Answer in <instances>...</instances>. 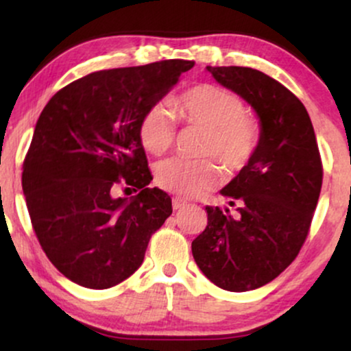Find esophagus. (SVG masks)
<instances>
[{"instance_id": "34e87169", "label": "esophagus", "mask_w": 351, "mask_h": 351, "mask_svg": "<svg viewBox=\"0 0 351 351\" xmlns=\"http://www.w3.org/2000/svg\"><path fill=\"white\" fill-rule=\"evenodd\" d=\"M186 204V201L184 199V198H172V208L174 209H180V208H184V206Z\"/></svg>"}]
</instances>
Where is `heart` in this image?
I'll return each mask as SVG.
<instances>
[{
    "label": "heart",
    "mask_w": 351,
    "mask_h": 351,
    "mask_svg": "<svg viewBox=\"0 0 351 351\" xmlns=\"http://www.w3.org/2000/svg\"><path fill=\"white\" fill-rule=\"evenodd\" d=\"M171 108L180 123L206 129L201 155L217 158L228 171L243 169L251 161L261 142V124L237 94L199 84L172 100ZM138 134L147 152L162 155L176 141V118L165 105H153L143 114ZM219 180L220 167L209 158H171L156 167L158 184L184 196L204 193Z\"/></svg>",
    "instance_id": "1"
}]
</instances>
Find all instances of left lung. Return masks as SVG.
<instances>
[{"instance_id": "1", "label": "left lung", "mask_w": 351, "mask_h": 351, "mask_svg": "<svg viewBox=\"0 0 351 351\" xmlns=\"http://www.w3.org/2000/svg\"><path fill=\"white\" fill-rule=\"evenodd\" d=\"M261 119L251 161L222 189L234 208L206 206L208 225L191 243L199 270L225 291L257 289L286 270L308 237L323 185V162L304 104L249 66H206Z\"/></svg>"}]
</instances>
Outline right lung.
<instances>
[{"instance_id":"add662e5","label":"right lung","mask_w":351,"mask_h":351,"mask_svg":"<svg viewBox=\"0 0 351 351\" xmlns=\"http://www.w3.org/2000/svg\"><path fill=\"white\" fill-rule=\"evenodd\" d=\"M193 60L100 70L73 81L38 118L22 189L43 251L62 275L108 289L142 265L152 234L172 214L150 189L141 121ZM138 191L119 199L116 190Z\"/></svg>"}]
</instances>
